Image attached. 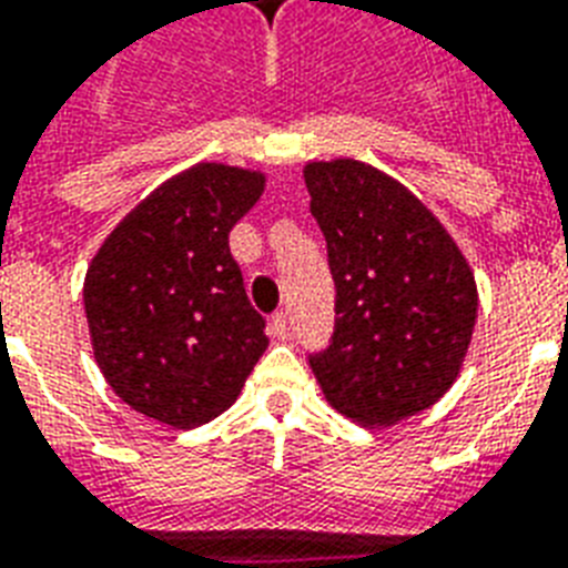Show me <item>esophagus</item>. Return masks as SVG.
<instances>
[{
	"label": "esophagus",
	"mask_w": 568,
	"mask_h": 568,
	"mask_svg": "<svg viewBox=\"0 0 568 568\" xmlns=\"http://www.w3.org/2000/svg\"><path fill=\"white\" fill-rule=\"evenodd\" d=\"M271 336H276V339H285V336H288V315H285L283 310L271 315Z\"/></svg>",
	"instance_id": "1"
}]
</instances>
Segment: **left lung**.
<instances>
[{
    "label": "left lung",
    "instance_id": "obj_1",
    "mask_svg": "<svg viewBox=\"0 0 568 568\" xmlns=\"http://www.w3.org/2000/svg\"><path fill=\"white\" fill-rule=\"evenodd\" d=\"M336 283L331 345L310 357L324 399L361 426L432 408L462 372L476 280L440 220L361 160L303 166Z\"/></svg>",
    "mask_w": 568,
    "mask_h": 568
}]
</instances>
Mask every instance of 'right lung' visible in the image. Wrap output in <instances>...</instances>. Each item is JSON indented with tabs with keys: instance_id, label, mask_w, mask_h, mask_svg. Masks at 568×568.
Instances as JSON below:
<instances>
[{
	"instance_id": "1",
	"label": "right lung",
	"mask_w": 568,
	"mask_h": 568,
	"mask_svg": "<svg viewBox=\"0 0 568 568\" xmlns=\"http://www.w3.org/2000/svg\"><path fill=\"white\" fill-rule=\"evenodd\" d=\"M265 175L196 163L163 181L112 229L82 283L94 361L121 402L172 428L232 408L265 354L229 232Z\"/></svg>"
}]
</instances>
